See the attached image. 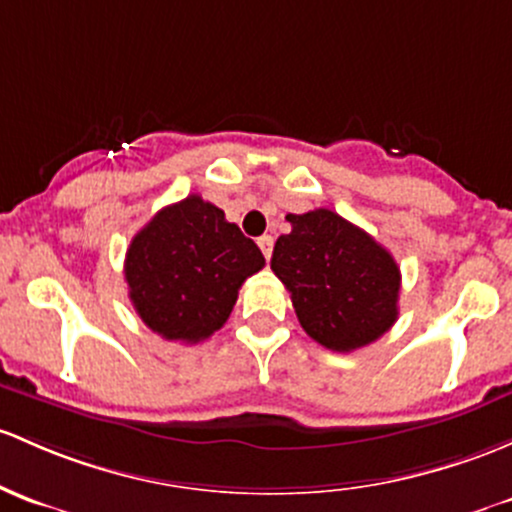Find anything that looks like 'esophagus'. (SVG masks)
<instances>
[{
	"label": "esophagus",
	"mask_w": 512,
	"mask_h": 512,
	"mask_svg": "<svg viewBox=\"0 0 512 512\" xmlns=\"http://www.w3.org/2000/svg\"><path fill=\"white\" fill-rule=\"evenodd\" d=\"M257 245H260L262 255H265L267 260H270V257H272V245H274L272 235H262V238H257Z\"/></svg>",
	"instance_id": "1"
}]
</instances>
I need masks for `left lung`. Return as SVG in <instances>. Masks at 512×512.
<instances>
[{
	"label": "left lung",
	"instance_id": "obj_1",
	"mask_svg": "<svg viewBox=\"0 0 512 512\" xmlns=\"http://www.w3.org/2000/svg\"><path fill=\"white\" fill-rule=\"evenodd\" d=\"M279 235L272 272L292 294L301 328L324 348L351 353L397 321L400 267L358 225L328 208L294 215Z\"/></svg>",
	"mask_w": 512,
	"mask_h": 512
}]
</instances>
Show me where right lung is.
Here are the masks:
<instances>
[{
  "mask_svg": "<svg viewBox=\"0 0 512 512\" xmlns=\"http://www.w3.org/2000/svg\"><path fill=\"white\" fill-rule=\"evenodd\" d=\"M260 247L201 196L166 206L134 235L125 279L134 311L166 341L198 343L228 321Z\"/></svg>",
  "mask_w": 512,
  "mask_h": 512,
  "instance_id": "obj_1",
  "label": "right lung"
}]
</instances>
